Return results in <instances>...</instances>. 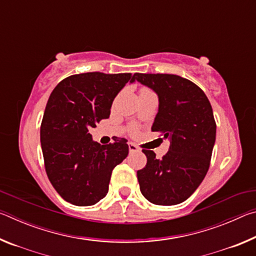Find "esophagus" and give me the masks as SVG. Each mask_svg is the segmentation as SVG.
Listing matches in <instances>:
<instances>
[{"instance_id": "34e87169", "label": "esophagus", "mask_w": 256, "mask_h": 256, "mask_svg": "<svg viewBox=\"0 0 256 256\" xmlns=\"http://www.w3.org/2000/svg\"><path fill=\"white\" fill-rule=\"evenodd\" d=\"M128 150H130V152H136V151H138V148L136 144H132V142H130V144H128Z\"/></svg>"}]
</instances>
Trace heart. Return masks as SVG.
I'll use <instances>...</instances> for the list:
<instances>
[{
  "label": "heart",
  "mask_w": 256,
  "mask_h": 256,
  "mask_svg": "<svg viewBox=\"0 0 256 256\" xmlns=\"http://www.w3.org/2000/svg\"><path fill=\"white\" fill-rule=\"evenodd\" d=\"M141 90H148V89H146V88H142Z\"/></svg>",
  "instance_id": "heart-1"
}]
</instances>
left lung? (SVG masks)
Masks as SVG:
<instances>
[{
	"instance_id": "8db88e82",
	"label": "left lung",
	"mask_w": 256,
	"mask_h": 256,
	"mask_svg": "<svg viewBox=\"0 0 256 256\" xmlns=\"http://www.w3.org/2000/svg\"><path fill=\"white\" fill-rule=\"evenodd\" d=\"M136 80L158 94L159 108L151 131L170 138L162 159L144 149L146 164L138 170L140 190L158 206L184 202L202 183L210 166L216 141V120L201 88L175 74L136 73Z\"/></svg>"
}]
</instances>
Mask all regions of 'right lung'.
<instances>
[{
	"instance_id": "1",
	"label": "right lung",
	"mask_w": 256,
	"mask_h": 256,
	"mask_svg": "<svg viewBox=\"0 0 256 256\" xmlns=\"http://www.w3.org/2000/svg\"><path fill=\"white\" fill-rule=\"evenodd\" d=\"M131 73L88 72L68 76L55 86L40 125L45 170L53 188L66 202L86 206L106 196L112 172L128 157V140L99 144L90 128L110 118L114 98Z\"/></svg>"
}]
</instances>
